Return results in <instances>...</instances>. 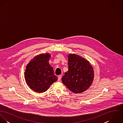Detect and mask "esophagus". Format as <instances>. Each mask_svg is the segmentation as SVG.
I'll list each match as a JSON object with an SVG mask.
<instances>
[{
    "label": "esophagus",
    "mask_w": 123,
    "mask_h": 123,
    "mask_svg": "<svg viewBox=\"0 0 123 123\" xmlns=\"http://www.w3.org/2000/svg\"><path fill=\"white\" fill-rule=\"evenodd\" d=\"M62 76L61 75H60L58 76V81H60L61 79H62Z\"/></svg>",
    "instance_id": "obj_1"
}]
</instances>
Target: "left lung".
<instances>
[{
    "mask_svg": "<svg viewBox=\"0 0 123 123\" xmlns=\"http://www.w3.org/2000/svg\"><path fill=\"white\" fill-rule=\"evenodd\" d=\"M68 69L62 78V83L74 93L86 90L94 79V70L89 62L74 54L68 56Z\"/></svg>",
    "mask_w": 123,
    "mask_h": 123,
    "instance_id": "obj_1",
    "label": "left lung"
}]
</instances>
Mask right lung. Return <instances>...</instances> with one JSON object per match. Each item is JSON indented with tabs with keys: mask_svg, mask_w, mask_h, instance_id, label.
Segmentation results:
<instances>
[{
	"mask_svg": "<svg viewBox=\"0 0 123 123\" xmlns=\"http://www.w3.org/2000/svg\"><path fill=\"white\" fill-rule=\"evenodd\" d=\"M49 53L37 55L27 64L25 72L28 86L36 92H45L58 80L49 64Z\"/></svg>",
	"mask_w": 123,
	"mask_h": 123,
	"instance_id": "add662e5",
	"label": "right lung"
}]
</instances>
